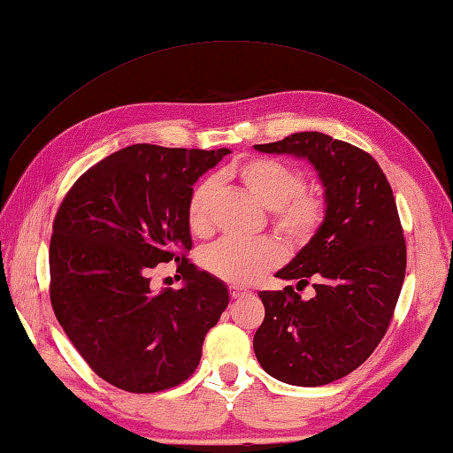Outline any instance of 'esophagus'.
I'll return each instance as SVG.
<instances>
[{"label":"esophagus","instance_id":"esophagus-1","mask_svg":"<svg viewBox=\"0 0 453 453\" xmlns=\"http://www.w3.org/2000/svg\"><path fill=\"white\" fill-rule=\"evenodd\" d=\"M248 294H250V291H245V289H242V288L229 286V296H232L234 300H235V297H242V296H248Z\"/></svg>","mask_w":453,"mask_h":453}]
</instances>
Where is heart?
Here are the masks:
<instances>
[{"mask_svg": "<svg viewBox=\"0 0 453 453\" xmlns=\"http://www.w3.org/2000/svg\"><path fill=\"white\" fill-rule=\"evenodd\" d=\"M227 178L237 180L264 208L272 210V221L289 242H305L318 232L326 216V203L316 191L305 188L297 167L273 157H250L229 165ZM216 181L202 180L188 199V226L191 234L211 232V202ZM281 262V250L270 240L235 242L224 240L203 254V267L213 278L245 286L256 281Z\"/></svg>", "mask_w": 453, "mask_h": 453, "instance_id": "heart-1", "label": "heart"}]
</instances>
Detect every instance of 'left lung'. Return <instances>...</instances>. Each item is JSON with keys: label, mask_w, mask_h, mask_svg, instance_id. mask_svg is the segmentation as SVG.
<instances>
[{"label": "left lung", "mask_w": 453, "mask_h": 453, "mask_svg": "<svg viewBox=\"0 0 453 453\" xmlns=\"http://www.w3.org/2000/svg\"><path fill=\"white\" fill-rule=\"evenodd\" d=\"M291 153L316 167L326 218L278 278L316 289L310 300L288 286L259 291L265 318L254 335L259 365L275 380L316 388L362 365L386 335L405 278V240L394 191L370 153L319 132L254 145Z\"/></svg>", "instance_id": "left-lung-1"}]
</instances>
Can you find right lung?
<instances>
[{
	"label": "right lung",
	"mask_w": 453,
	"mask_h": 453,
	"mask_svg": "<svg viewBox=\"0 0 453 453\" xmlns=\"http://www.w3.org/2000/svg\"><path fill=\"white\" fill-rule=\"evenodd\" d=\"M229 150L135 143L107 156L67 191L50 243L51 308L99 378L132 394L180 386L229 303L226 283L197 270L191 186ZM175 261L180 290L153 292L149 272Z\"/></svg>",
	"instance_id": "1"
}]
</instances>
